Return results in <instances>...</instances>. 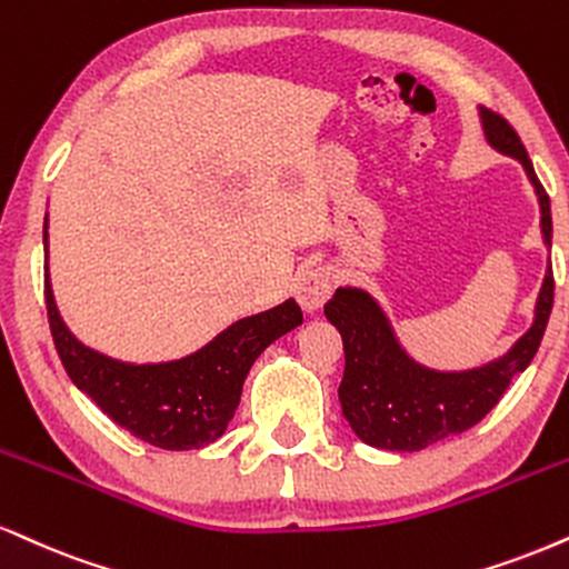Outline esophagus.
I'll return each instance as SVG.
<instances>
[{
  "label": "esophagus",
  "instance_id": "34e87169",
  "mask_svg": "<svg viewBox=\"0 0 569 569\" xmlns=\"http://www.w3.org/2000/svg\"><path fill=\"white\" fill-rule=\"evenodd\" d=\"M331 297V272L323 267H315L307 270L297 283V302L302 305L305 312H315L326 305V299Z\"/></svg>",
  "mask_w": 569,
  "mask_h": 569
}]
</instances>
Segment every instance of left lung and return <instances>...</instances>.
Returning <instances> with one entry per match:
<instances>
[{
  "label": "left lung",
  "instance_id": "8db88e82",
  "mask_svg": "<svg viewBox=\"0 0 569 569\" xmlns=\"http://www.w3.org/2000/svg\"><path fill=\"white\" fill-rule=\"evenodd\" d=\"M485 137L498 153L525 167L540 203V232L551 249V201L538 182L519 134L503 116L480 108ZM553 307L551 259L540 286L536 318L501 358L467 371H435L402 350L387 312L368 291L341 286L326 302V318L345 341V379L339 385L341 413L352 432L371 448L413 453L467 432L498 406L511 379L536 358Z\"/></svg>",
  "mask_w": 569,
  "mask_h": 569
}]
</instances>
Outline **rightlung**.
Returning <instances> with one entry per match:
<instances>
[{"label": "right lung", "mask_w": 569, "mask_h": 569, "mask_svg": "<svg viewBox=\"0 0 569 569\" xmlns=\"http://www.w3.org/2000/svg\"><path fill=\"white\" fill-rule=\"evenodd\" d=\"M44 299L54 350L73 385L129 435L163 450H196L219 440L241 402L254 360L272 341L302 326L299 305L286 299L272 310L236 320L180 360L124 362L81 345L68 331L54 305L50 267L44 270Z\"/></svg>", "instance_id": "add662e5"}]
</instances>
